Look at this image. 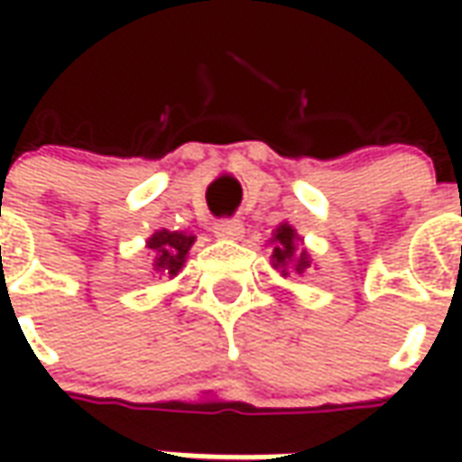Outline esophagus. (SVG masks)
Listing matches in <instances>:
<instances>
[{
    "label": "esophagus",
    "instance_id": "obj_1",
    "mask_svg": "<svg viewBox=\"0 0 462 462\" xmlns=\"http://www.w3.org/2000/svg\"><path fill=\"white\" fill-rule=\"evenodd\" d=\"M242 232L245 230H242L240 220L215 222V237H220V240H240Z\"/></svg>",
    "mask_w": 462,
    "mask_h": 462
}]
</instances>
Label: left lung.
I'll return each instance as SVG.
<instances>
[{
	"label": "left lung",
	"mask_w": 462,
	"mask_h": 462,
	"mask_svg": "<svg viewBox=\"0 0 462 462\" xmlns=\"http://www.w3.org/2000/svg\"><path fill=\"white\" fill-rule=\"evenodd\" d=\"M267 242L272 247V267L280 272L282 277H290V272H297L301 277L311 267L310 250L304 247L301 235L290 222H280Z\"/></svg>",
	"instance_id": "1"
}]
</instances>
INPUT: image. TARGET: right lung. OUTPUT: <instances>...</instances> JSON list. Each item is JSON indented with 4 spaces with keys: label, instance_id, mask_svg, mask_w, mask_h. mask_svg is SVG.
Masks as SVG:
<instances>
[{
    "label": "right lung",
    "instance_id": "1",
    "mask_svg": "<svg viewBox=\"0 0 462 462\" xmlns=\"http://www.w3.org/2000/svg\"><path fill=\"white\" fill-rule=\"evenodd\" d=\"M192 242H195V235H190V232H171L165 227L152 232L145 242V247L152 252V270L158 274L175 277L188 260Z\"/></svg>",
    "mask_w": 462,
    "mask_h": 462
}]
</instances>
